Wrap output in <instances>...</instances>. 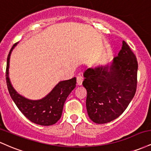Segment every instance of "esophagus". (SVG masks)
<instances>
[{"mask_svg":"<svg viewBox=\"0 0 151 151\" xmlns=\"http://www.w3.org/2000/svg\"><path fill=\"white\" fill-rule=\"evenodd\" d=\"M82 81H83V77L81 76H78L77 77V85L81 86V84H82Z\"/></svg>","mask_w":151,"mask_h":151,"instance_id":"34e87169","label":"esophagus"}]
</instances>
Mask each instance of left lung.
<instances>
[{
	"label": "left lung",
	"instance_id": "left-lung-1",
	"mask_svg": "<svg viewBox=\"0 0 151 151\" xmlns=\"http://www.w3.org/2000/svg\"><path fill=\"white\" fill-rule=\"evenodd\" d=\"M122 44L110 66L84 71L82 84L87 91L86 110L96 124H106L117 119L136 93L138 62L125 41Z\"/></svg>",
	"mask_w": 151,
	"mask_h": 151
}]
</instances>
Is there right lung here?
<instances>
[{
    "label": "right lung",
    "mask_w": 151,
    "mask_h": 151,
    "mask_svg": "<svg viewBox=\"0 0 151 151\" xmlns=\"http://www.w3.org/2000/svg\"><path fill=\"white\" fill-rule=\"evenodd\" d=\"M18 42L12 47L6 66V83L8 91L19 110L30 121L41 126H51L59 121L67 96L76 86L77 78L61 81L45 97L31 100L24 97L15 91L9 78L10 58L12 51Z\"/></svg>",
    "instance_id": "right-lung-1"
}]
</instances>
